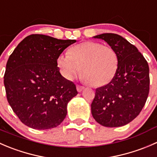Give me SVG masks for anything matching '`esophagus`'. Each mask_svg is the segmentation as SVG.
<instances>
[{
	"label": "esophagus",
	"mask_w": 157,
	"mask_h": 157,
	"mask_svg": "<svg viewBox=\"0 0 157 157\" xmlns=\"http://www.w3.org/2000/svg\"><path fill=\"white\" fill-rule=\"evenodd\" d=\"M76 88H77V91H78V92H81V91H82V90L85 88V87L82 86V85H76Z\"/></svg>",
	"instance_id": "34e87169"
}]
</instances>
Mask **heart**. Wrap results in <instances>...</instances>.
<instances>
[{
	"instance_id": "b5f03b06",
	"label": "heart",
	"mask_w": 157,
	"mask_h": 157,
	"mask_svg": "<svg viewBox=\"0 0 157 157\" xmlns=\"http://www.w3.org/2000/svg\"><path fill=\"white\" fill-rule=\"evenodd\" d=\"M119 58L115 49L98 42L86 41L71 48L69 54L57 58L62 75L72 80L81 72L82 78L93 86H103L115 76Z\"/></svg>"
}]
</instances>
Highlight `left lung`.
<instances>
[{
    "instance_id": "8db88e82",
    "label": "left lung",
    "mask_w": 157,
    "mask_h": 157,
    "mask_svg": "<svg viewBox=\"0 0 157 157\" xmlns=\"http://www.w3.org/2000/svg\"><path fill=\"white\" fill-rule=\"evenodd\" d=\"M101 39L115 49L119 65L114 78L96 88L91 114L101 125L108 128L128 124L140 113L150 91L149 66L136 47L121 36L102 33Z\"/></svg>"
}]
</instances>
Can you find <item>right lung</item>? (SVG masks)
<instances>
[{"label":"right lung","instance_id":"add662e5","mask_svg":"<svg viewBox=\"0 0 157 157\" xmlns=\"http://www.w3.org/2000/svg\"><path fill=\"white\" fill-rule=\"evenodd\" d=\"M75 42L32 34L9 57L4 77L7 99L26 126L51 129L66 117L68 102L78 91L73 82L60 74L57 58Z\"/></svg>","mask_w":157,"mask_h":157}]
</instances>
